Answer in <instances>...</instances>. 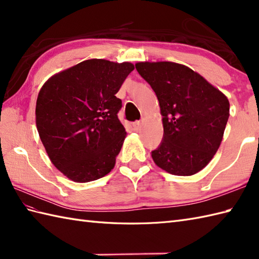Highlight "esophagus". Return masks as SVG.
<instances>
[{"label": "esophagus", "mask_w": 259, "mask_h": 259, "mask_svg": "<svg viewBox=\"0 0 259 259\" xmlns=\"http://www.w3.org/2000/svg\"><path fill=\"white\" fill-rule=\"evenodd\" d=\"M142 125H144V121H142V120L141 121H137V122L134 123V129L138 131V130H140L142 128Z\"/></svg>", "instance_id": "esophagus-1"}]
</instances>
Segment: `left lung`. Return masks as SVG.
Instances as JSON below:
<instances>
[{
  "label": "left lung",
  "instance_id": "obj_1",
  "mask_svg": "<svg viewBox=\"0 0 259 259\" xmlns=\"http://www.w3.org/2000/svg\"><path fill=\"white\" fill-rule=\"evenodd\" d=\"M136 69L155 91L162 115L163 139L151 152L153 161L176 176L199 172L222 144L227 97L184 64L138 62Z\"/></svg>",
  "mask_w": 259,
  "mask_h": 259
}]
</instances>
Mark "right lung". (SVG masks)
<instances>
[{
    "mask_svg": "<svg viewBox=\"0 0 259 259\" xmlns=\"http://www.w3.org/2000/svg\"><path fill=\"white\" fill-rule=\"evenodd\" d=\"M135 69L130 62L90 59L56 73L42 85L35 107L38 136L54 167L75 183L114 168L125 139L115 97Z\"/></svg>",
    "mask_w": 259,
    "mask_h": 259,
    "instance_id": "obj_1",
    "label": "right lung"
}]
</instances>
